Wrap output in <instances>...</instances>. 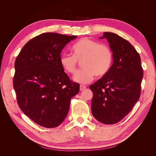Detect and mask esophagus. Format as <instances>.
Instances as JSON below:
<instances>
[{"label": "esophagus", "mask_w": 156, "mask_h": 156, "mask_svg": "<svg viewBox=\"0 0 156 156\" xmlns=\"http://www.w3.org/2000/svg\"><path fill=\"white\" fill-rule=\"evenodd\" d=\"M85 88H86V87L84 85H80V90H81V91L85 89Z\"/></svg>", "instance_id": "1"}]
</instances>
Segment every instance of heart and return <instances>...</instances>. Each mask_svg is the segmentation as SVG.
Returning <instances> with one entry per match:
<instances>
[{"label":"heart","mask_w":156,"mask_h":156,"mask_svg":"<svg viewBox=\"0 0 156 156\" xmlns=\"http://www.w3.org/2000/svg\"><path fill=\"white\" fill-rule=\"evenodd\" d=\"M73 55L62 54L60 64L66 72L74 74L78 62H81L83 69L74 75L73 81L80 84H87L94 79V75L102 77L110 69L112 53L109 47L99 44L97 41L83 37L73 45Z\"/></svg>","instance_id":"1"}]
</instances>
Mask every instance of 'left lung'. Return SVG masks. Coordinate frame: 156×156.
<instances>
[{
  "mask_svg": "<svg viewBox=\"0 0 156 156\" xmlns=\"http://www.w3.org/2000/svg\"><path fill=\"white\" fill-rule=\"evenodd\" d=\"M112 52L113 64L108 72L90 86L93 92L92 113L104 124H114L131 111L140 95L143 77L140 57L129 41L112 32H105Z\"/></svg>",
  "mask_w": 156,
  "mask_h": 156,
  "instance_id": "1",
  "label": "left lung"
}]
</instances>
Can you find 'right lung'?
<instances>
[{
  "label": "right lung",
  "mask_w": 156,
  "mask_h": 156,
  "mask_svg": "<svg viewBox=\"0 0 156 156\" xmlns=\"http://www.w3.org/2000/svg\"><path fill=\"white\" fill-rule=\"evenodd\" d=\"M76 36L47 32L23 47L15 62L13 88L18 105L40 126H58L69 111L71 98L79 92L60 66V53Z\"/></svg>",
  "instance_id": "1"
}]
</instances>
